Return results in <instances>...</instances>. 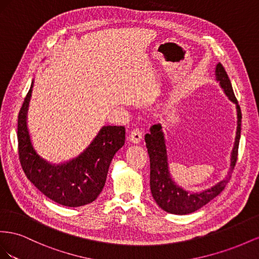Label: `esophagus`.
Listing matches in <instances>:
<instances>
[{
    "instance_id": "esophagus-1",
    "label": "esophagus",
    "mask_w": 259,
    "mask_h": 259,
    "mask_svg": "<svg viewBox=\"0 0 259 259\" xmlns=\"http://www.w3.org/2000/svg\"><path fill=\"white\" fill-rule=\"evenodd\" d=\"M142 131L141 129L136 128L131 131V134L129 136V140L132 143H139L142 140Z\"/></svg>"
}]
</instances>
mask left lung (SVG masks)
I'll return each mask as SVG.
<instances>
[{"label": "left lung", "mask_w": 259, "mask_h": 259, "mask_svg": "<svg viewBox=\"0 0 259 259\" xmlns=\"http://www.w3.org/2000/svg\"><path fill=\"white\" fill-rule=\"evenodd\" d=\"M216 79L219 81L220 87L224 89L229 100L232 101L236 105V112H238V127H236L234 146L231 152L230 171H229V175L225 180L220 181L208 190L201 192V193H191V192L183 190L179 186H177L176 182L171 179L170 174H169L165 138L161 131V125L159 123L152 125L150 134L145 135V143L147 152H149L151 165V192L155 202L161 209L167 212L176 213V215H187V213H191L203 207L204 205L210 202L212 198H215L223 192L236 164L241 137V108L234 95L230 79H229L224 66L220 63L216 66Z\"/></svg>", "instance_id": "1"}]
</instances>
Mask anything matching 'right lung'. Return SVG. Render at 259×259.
Here are the masks:
<instances>
[{"label":"right lung","instance_id":"right-lung-1","mask_svg":"<svg viewBox=\"0 0 259 259\" xmlns=\"http://www.w3.org/2000/svg\"><path fill=\"white\" fill-rule=\"evenodd\" d=\"M33 81L18 114V154L23 170L34 187L52 201L79 207L98 198L116 152L124 144L123 125H104L78 157L60 165L50 164L36 154L27 128V110Z\"/></svg>","mask_w":259,"mask_h":259}]
</instances>
